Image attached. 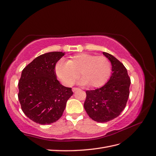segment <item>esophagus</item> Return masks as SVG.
Masks as SVG:
<instances>
[{
	"mask_svg": "<svg viewBox=\"0 0 156 156\" xmlns=\"http://www.w3.org/2000/svg\"><path fill=\"white\" fill-rule=\"evenodd\" d=\"M80 88H75V87H74V88H72V91L73 92H75V91H76V90H78Z\"/></svg>",
	"mask_w": 156,
	"mask_h": 156,
	"instance_id": "esophagus-1",
	"label": "esophagus"
}]
</instances>
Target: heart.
<instances>
[{
  "label": "heart",
  "mask_w": 156,
  "mask_h": 156,
  "mask_svg": "<svg viewBox=\"0 0 156 156\" xmlns=\"http://www.w3.org/2000/svg\"><path fill=\"white\" fill-rule=\"evenodd\" d=\"M79 72L83 78L80 84L98 88L106 84L110 77L111 62L104 56L82 52L72 56L68 61L60 60L56 64V75L64 86L73 84L79 77Z\"/></svg>",
  "instance_id": "b5f03b06"
}]
</instances>
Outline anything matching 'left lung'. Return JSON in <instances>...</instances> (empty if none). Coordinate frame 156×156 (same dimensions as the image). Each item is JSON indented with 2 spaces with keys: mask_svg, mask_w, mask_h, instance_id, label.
<instances>
[{
  "mask_svg": "<svg viewBox=\"0 0 156 156\" xmlns=\"http://www.w3.org/2000/svg\"><path fill=\"white\" fill-rule=\"evenodd\" d=\"M103 54L111 62L112 76L104 86L94 90H86L84 104L89 117L102 123L117 118L124 109L131 83L124 64L109 53L104 52Z\"/></svg>",
  "mask_w": 156,
  "mask_h": 156,
  "instance_id": "left-lung-1",
  "label": "left lung"
}]
</instances>
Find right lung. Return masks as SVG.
I'll return each instance as SVG.
<instances>
[{"label": "right lung", "instance_id": "right-lung-1", "mask_svg": "<svg viewBox=\"0 0 156 156\" xmlns=\"http://www.w3.org/2000/svg\"><path fill=\"white\" fill-rule=\"evenodd\" d=\"M64 52H51L39 56L25 67L19 82L18 97L22 110L39 124H50L62 115L71 88L60 84L55 66Z\"/></svg>", "mask_w": 156, "mask_h": 156}]
</instances>
